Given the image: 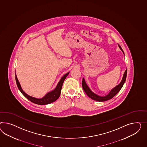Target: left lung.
I'll use <instances>...</instances> for the list:
<instances>
[{
	"label": "left lung",
	"instance_id": "obj_1",
	"mask_svg": "<svg viewBox=\"0 0 147 147\" xmlns=\"http://www.w3.org/2000/svg\"><path fill=\"white\" fill-rule=\"evenodd\" d=\"M119 48L120 49V50L123 52V49L121 48V47L118 44ZM127 69L125 71L124 74H123V79L121 80L120 83L118 84L117 86H115V87L112 88L111 90V91L109 92V93L107 94V95L105 96H100L98 95L97 94H95L94 92L91 91V89L89 88V87L88 86L87 84H86L85 80L84 78L82 79V88L84 90V92L86 93V94L89 97H90L93 100H95L96 101H98V102H103V101H106L107 100L112 98L115 96L118 93L120 89H121V88L123 87V84H125L126 79V76H127Z\"/></svg>",
	"mask_w": 147,
	"mask_h": 147
}]
</instances>
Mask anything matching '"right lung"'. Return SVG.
<instances>
[{
    "instance_id": "obj_1",
    "label": "right lung",
    "mask_w": 147,
    "mask_h": 147,
    "mask_svg": "<svg viewBox=\"0 0 147 147\" xmlns=\"http://www.w3.org/2000/svg\"><path fill=\"white\" fill-rule=\"evenodd\" d=\"M69 71L66 74H65L61 78V79L60 80L56 88L53 90L48 92L45 95L40 98H37L32 97L31 96H29L22 90V88L21 87L20 82H19V80L17 78L16 73V84L18 87L19 88V90L21 91V92L23 94V95L25 97H26L27 99H29L30 101H31L34 103L43 105H47L49 104L52 103V102H54L55 101H56V100L59 97L64 80L69 74Z\"/></svg>"
}]
</instances>
